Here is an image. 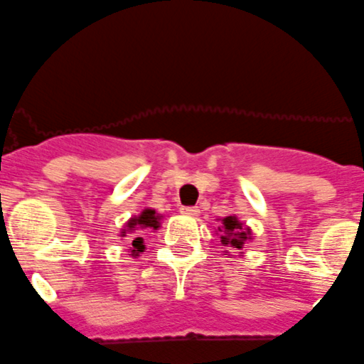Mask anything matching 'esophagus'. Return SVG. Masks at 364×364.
Segmentation results:
<instances>
[{
	"label": "esophagus",
	"mask_w": 364,
	"mask_h": 364,
	"mask_svg": "<svg viewBox=\"0 0 364 364\" xmlns=\"http://www.w3.org/2000/svg\"><path fill=\"white\" fill-rule=\"evenodd\" d=\"M181 213H185V215H190V217H198L199 208L198 206H183Z\"/></svg>",
	"instance_id": "34e87169"
}]
</instances>
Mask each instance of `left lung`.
I'll return each mask as SVG.
<instances>
[{
    "mask_svg": "<svg viewBox=\"0 0 364 364\" xmlns=\"http://www.w3.org/2000/svg\"><path fill=\"white\" fill-rule=\"evenodd\" d=\"M220 223L223 224L217 228V235H220V242L230 250H242L244 244L251 240V230L235 215L224 217ZM224 253H230V251H224Z\"/></svg>",
    "mask_w": 364,
    "mask_h": 364,
    "instance_id": "left-lung-1",
    "label": "left lung"
}]
</instances>
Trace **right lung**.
<instances>
[{
  "instance_id": "obj_1",
  "label": "right lung",
  "mask_w": 364,
  "mask_h": 364,
  "mask_svg": "<svg viewBox=\"0 0 364 364\" xmlns=\"http://www.w3.org/2000/svg\"><path fill=\"white\" fill-rule=\"evenodd\" d=\"M159 220H161V215L156 213V210L152 208H145L141 210L140 215H134L125 223V228L120 232V237H127V233H134L136 230H158L159 228ZM132 250L131 255L132 257H140V253H144L145 244H144V237H134L131 240Z\"/></svg>"
}]
</instances>
